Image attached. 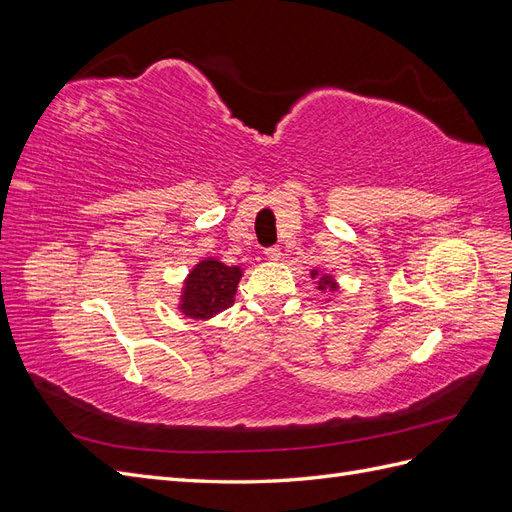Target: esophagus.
Listing matches in <instances>:
<instances>
[{"mask_svg": "<svg viewBox=\"0 0 512 512\" xmlns=\"http://www.w3.org/2000/svg\"><path fill=\"white\" fill-rule=\"evenodd\" d=\"M265 256H267V260H280L282 258V250H280V245H273V247H267L265 250Z\"/></svg>", "mask_w": 512, "mask_h": 512, "instance_id": "esophagus-1", "label": "esophagus"}]
</instances>
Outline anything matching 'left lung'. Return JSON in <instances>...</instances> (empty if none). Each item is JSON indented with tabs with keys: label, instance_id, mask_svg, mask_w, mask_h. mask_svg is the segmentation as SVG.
I'll return each instance as SVG.
<instances>
[{
	"label": "left lung",
	"instance_id": "obj_1",
	"mask_svg": "<svg viewBox=\"0 0 512 512\" xmlns=\"http://www.w3.org/2000/svg\"><path fill=\"white\" fill-rule=\"evenodd\" d=\"M309 275H312V280H316V288L322 290V292H335L339 288L337 282H335V277L329 275V273H320L318 269H314Z\"/></svg>",
	"mask_w": 512,
	"mask_h": 512
}]
</instances>
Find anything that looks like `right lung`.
I'll return each instance as SVG.
<instances>
[{"mask_svg": "<svg viewBox=\"0 0 512 512\" xmlns=\"http://www.w3.org/2000/svg\"><path fill=\"white\" fill-rule=\"evenodd\" d=\"M241 267H228L218 258H203L188 273L181 288L179 309L183 316L209 320L235 303Z\"/></svg>", "mask_w": 512, "mask_h": 512, "instance_id": "add662e5", "label": "right lung"}]
</instances>
